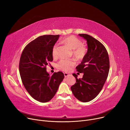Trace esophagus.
<instances>
[{
	"instance_id": "1",
	"label": "esophagus",
	"mask_w": 130,
	"mask_h": 130,
	"mask_svg": "<svg viewBox=\"0 0 130 130\" xmlns=\"http://www.w3.org/2000/svg\"><path fill=\"white\" fill-rule=\"evenodd\" d=\"M71 76V74H69L66 73H64V76H65V77H68V76Z\"/></svg>"
}]
</instances>
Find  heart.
<instances>
[{
	"instance_id": "heart-1",
	"label": "heart",
	"mask_w": 130,
	"mask_h": 130,
	"mask_svg": "<svg viewBox=\"0 0 130 130\" xmlns=\"http://www.w3.org/2000/svg\"><path fill=\"white\" fill-rule=\"evenodd\" d=\"M61 43L65 44L73 50V55L77 60L82 59L87 53L86 47L82 44V41L74 36H70L64 38ZM57 52V45H55L52 48V55L56 57ZM75 63L73 60L61 59L58 63L57 66L59 69L65 72L70 71L74 66Z\"/></svg>"
}]
</instances>
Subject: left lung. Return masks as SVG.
Returning a JSON list of instances; mask_svg holds the SVG:
<instances>
[{"label":"left lung","instance_id":"1","mask_svg":"<svg viewBox=\"0 0 130 130\" xmlns=\"http://www.w3.org/2000/svg\"><path fill=\"white\" fill-rule=\"evenodd\" d=\"M87 44V52L82 61L76 68L84 74L83 78H77L71 88L74 96L79 101L88 102L96 98L103 88L110 69V61L104 46L99 40L87 34H78Z\"/></svg>","mask_w":130,"mask_h":130}]
</instances>
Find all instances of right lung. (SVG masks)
<instances>
[{
  "label": "right lung",
  "instance_id": "obj_1",
  "mask_svg": "<svg viewBox=\"0 0 130 130\" xmlns=\"http://www.w3.org/2000/svg\"><path fill=\"white\" fill-rule=\"evenodd\" d=\"M59 35H43L31 41L24 49L19 70L23 85L30 96L42 103L50 101L64 78L61 72L52 76L46 66L53 61L52 48Z\"/></svg>",
  "mask_w": 130,
  "mask_h": 130
}]
</instances>
